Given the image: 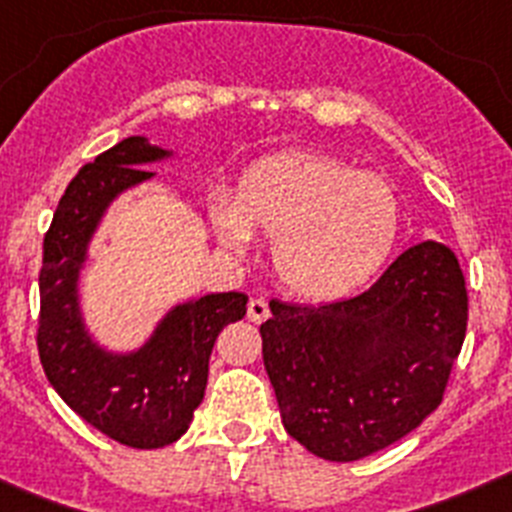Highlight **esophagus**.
Returning a JSON list of instances; mask_svg holds the SVG:
<instances>
[{
	"instance_id": "obj_1",
	"label": "esophagus",
	"mask_w": 512,
	"mask_h": 512,
	"mask_svg": "<svg viewBox=\"0 0 512 512\" xmlns=\"http://www.w3.org/2000/svg\"><path fill=\"white\" fill-rule=\"evenodd\" d=\"M266 318H269V302H266L264 297H253V300L248 302V320H251V323H264Z\"/></svg>"
}]
</instances>
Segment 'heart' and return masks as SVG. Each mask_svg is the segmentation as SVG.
<instances>
[{
	"label": "heart",
	"instance_id": "obj_1",
	"mask_svg": "<svg viewBox=\"0 0 512 512\" xmlns=\"http://www.w3.org/2000/svg\"><path fill=\"white\" fill-rule=\"evenodd\" d=\"M210 220L233 251L271 235L279 282L310 302H330L382 269L402 225L397 189L377 174L320 153H282L243 174L238 197L215 192Z\"/></svg>",
	"mask_w": 512,
	"mask_h": 512
}]
</instances>
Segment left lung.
<instances>
[{
	"mask_svg": "<svg viewBox=\"0 0 512 512\" xmlns=\"http://www.w3.org/2000/svg\"><path fill=\"white\" fill-rule=\"evenodd\" d=\"M269 307L261 341L282 423L328 461L364 459L415 431L441 405L467 336L464 274L436 241L400 253L351 300Z\"/></svg>",
	"mask_w": 512,
	"mask_h": 512,
	"instance_id": "1",
	"label": "left lung"
}]
</instances>
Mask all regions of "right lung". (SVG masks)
Returning <instances> with one entry per match:
<instances>
[{"label":"right lung","instance_id":"add662e5","mask_svg":"<svg viewBox=\"0 0 512 512\" xmlns=\"http://www.w3.org/2000/svg\"><path fill=\"white\" fill-rule=\"evenodd\" d=\"M174 151L130 135L99 153L63 192L43 241L38 351L45 377L74 413L130 449H164L187 433L207 387L217 333L246 315L243 292L174 305L148 341L128 354L89 336L79 277L104 212L122 192L153 179L143 166Z\"/></svg>","mask_w":512,"mask_h":512}]
</instances>
